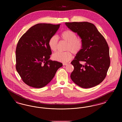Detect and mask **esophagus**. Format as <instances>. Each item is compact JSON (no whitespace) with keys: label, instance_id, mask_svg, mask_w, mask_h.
Here are the masks:
<instances>
[{"label":"esophagus","instance_id":"esophagus-1","mask_svg":"<svg viewBox=\"0 0 122 122\" xmlns=\"http://www.w3.org/2000/svg\"><path fill=\"white\" fill-rule=\"evenodd\" d=\"M63 64V65H67L68 64L67 63H64Z\"/></svg>","mask_w":122,"mask_h":122}]
</instances>
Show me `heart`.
<instances>
[{
    "instance_id": "1",
    "label": "heart",
    "mask_w": 122,
    "mask_h": 122,
    "mask_svg": "<svg viewBox=\"0 0 122 122\" xmlns=\"http://www.w3.org/2000/svg\"><path fill=\"white\" fill-rule=\"evenodd\" d=\"M61 37L64 41L67 42L68 44L66 50L68 51L65 52H58L53 53L52 58L58 62L66 63L72 58V54L70 51L74 54H77L82 48V42L81 39L77 38V36L73 31L67 30L64 31L61 35ZM48 46L52 51H56L58 46V38L56 35L52 36L48 42Z\"/></svg>"
}]
</instances>
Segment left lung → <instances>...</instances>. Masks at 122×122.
Wrapping results in <instances>:
<instances>
[{"label":"left lung","instance_id":"8db88e82","mask_svg":"<svg viewBox=\"0 0 122 122\" xmlns=\"http://www.w3.org/2000/svg\"><path fill=\"white\" fill-rule=\"evenodd\" d=\"M81 38L82 48L71 62L74 70L70 78L83 88L95 86L104 80L110 64L109 50L104 37L96 26L88 22H66ZM80 61L85 62L84 65Z\"/></svg>","mask_w":122,"mask_h":122}]
</instances>
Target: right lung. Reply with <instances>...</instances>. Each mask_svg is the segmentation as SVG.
I'll return each mask as SVG.
<instances>
[{"label":"right lung","instance_id":"right-lung-1","mask_svg":"<svg viewBox=\"0 0 122 122\" xmlns=\"http://www.w3.org/2000/svg\"><path fill=\"white\" fill-rule=\"evenodd\" d=\"M60 24H37L20 37L16 49V69L24 82L31 87L46 86L63 66L49 58L52 54L48 42Z\"/></svg>","mask_w":122,"mask_h":122}]
</instances>
